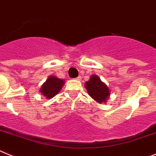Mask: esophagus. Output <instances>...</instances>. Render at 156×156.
Listing matches in <instances>:
<instances>
[{
	"label": "esophagus",
	"mask_w": 156,
	"mask_h": 156,
	"mask_svg": "<svg viewBox=\"0 0 156 156\" xmlns=\"http://www.w3.org/2000/svg\"><path fill=\"white\" fill-rule=\"evenodd\" d=\"M81 76H78V78H76V79H77V80H81Z\"/></svg>",
	"instance_id": "34e87169"
}]
</instances>
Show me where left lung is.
<instances>
[{"mask_svg":"<svg viewBox=\"0 0 156 156\" xmlns=\"http://www.w3.org/2000/svg\"><path fill=\"white\" fill-rule=\"evenodd\" d=\"M85 88L88 95L99 103L106 102L109 99V89L97 75H92L89 81L85 82Z\"/></svg>","mask_w":156,"mask_h":156,"instance_id":"obj_1","label":"left lung"}]
</instances>
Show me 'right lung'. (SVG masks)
I'll list each match as a JSON object with an SVG mask.
<instances>
[{
    "mask_svg": "<svg viewBox=\"0 0 156 156\" xmlns=\"http://www.w3.org/2000/svg\"><path fill=\"white\" fill-rule=\"evenodd\" d=\"M64 84V81L55 76L49 77L40 88V92L47 99L54 97L60 92Z\"/></svg>",
    "mask_w": 156,
    "mask_h": 156,
    "instance_id": "right-lung-1",
    "label": "right lung"
}]
</instances>
